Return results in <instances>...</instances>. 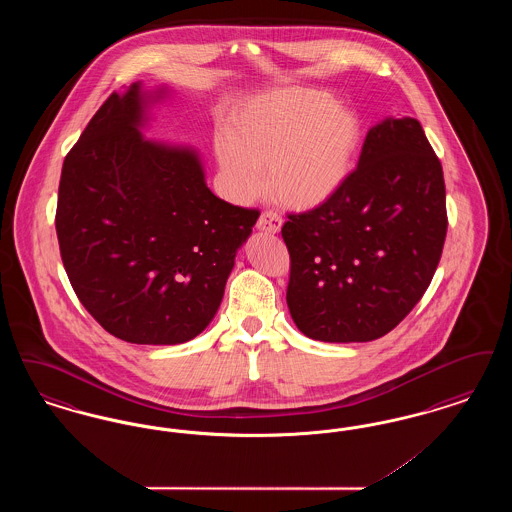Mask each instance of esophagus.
<instances>
[{
	"label": "esophagus",
	"instance_id": "1",
	"mask_svg": "<svg viewBox=\"0 0 512 512\" xmlns=\"http://www.w3.org/2000/svg\"><path fill=\"white\" fill-rule=\"evenodd\" d=\"M257 228L263 232H270L276 234L282 228V217L276 211H265L259 220H257Z\"/></svg>",
	"mask_w": 512,
	"mask_h": 512
}]
</instances>
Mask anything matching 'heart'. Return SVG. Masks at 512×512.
Instances as JSON below:
<instances>
[{
    "instance_id": "b5f03b06",
    "label": "heart",
    "mask_w": 512,
    "mask_h": 512,
    "mask_svg": "<svg viewBox=\"0 0 512 512\" xmlns=\"http://www.w3.org/2000/svg\"><path fill=\"white\" fill-rule=\"evenodd\" d=\"M363 128L334 96L288 88L242 113L219 142V159L232 194L245 201L263 188L268 169L274 197L299 211L324 205L353 171Z\"/></svg>"
}]
</instances>
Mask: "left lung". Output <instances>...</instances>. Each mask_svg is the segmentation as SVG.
I'll return each instance as SVG.
<instances>
[{"label": "left lung", "mask_w": 512, "mask_h": 512, "mask_svg": "<svg viewBox=\"0 0 512 512\" xmlns=\"http://www.w3.org/2000/svg\"><path fill=\"white\" fill-rule=\"evenodd\" d=\"M445 234L443 171L420 122L372 126L340 192L282 226L295 326L330 343L386 336L428 290Z\"/></svg>", "instance_id": "obj_1"}]
</instances>
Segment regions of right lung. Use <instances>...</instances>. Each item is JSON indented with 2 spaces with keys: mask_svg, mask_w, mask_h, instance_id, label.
<instances>
[{
  "mask_svg": "<svg viewBox=\"0 0 512 512\" xmlns=\"http://www.w3.org/2000/svg\"><path fill=\"white\" fill-rule=\"evenodd\" d=\"M140 84L113 92L67 153L55 213L76 297L119 340L174 345L219 309L257 209L205 184L192 149L149 142Z\"/></svg>",
  "mask_w": 512,
  "mask_h": 512,
  "instance_id": "1",
  "label": "right lung"
}]
</instances>
